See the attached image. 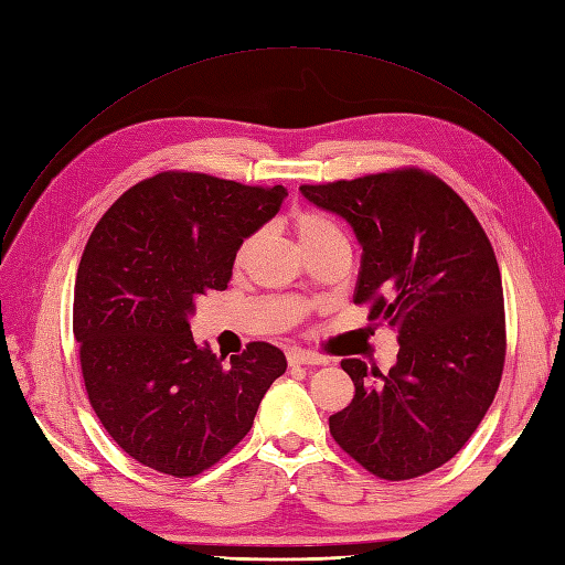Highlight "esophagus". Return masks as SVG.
I'll return each instance as SVG.
<instances>
[{
    "mask_svg": "<svg viewBox=\"0 0 565 565\" xmlns=\"http://www.w3.org/2000/svg\"><path fill=\"white\" fill-rule=\"evenodd\" d=\"M287 363L289 365H326L328 359L307 352V349H292V352L287 354Z\"/></svg>",
    "mask_w": 565,
    "mask_h": 565,
    "instance_id": "34e87169",
    "label": "esophagus"
}]
</instances>
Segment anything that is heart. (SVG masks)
Wrapping results in <instances>:
<instances>
[{
    "instance_id": "b5f03b06",
    "label": "heart",
    "mask_w": 565,
    "mask_h": 565,
    "mask_svg": "<svg viewBox=\"0 0 565 565\" xmlns=\"http://www.w3.org/2000/svg\"><path fill=\"white\" fill-rule=\"evenodd\" d=\"M295 231L299 237V245L303 249L311 245H318V242H323V239H330V237H344L338 223L330 221L328 216H323V213H318V211H297L295 213ZM252 247H254V237L242 242L237 254H235L237 266L247 262Z\"/></svg>"
}]
</instances>
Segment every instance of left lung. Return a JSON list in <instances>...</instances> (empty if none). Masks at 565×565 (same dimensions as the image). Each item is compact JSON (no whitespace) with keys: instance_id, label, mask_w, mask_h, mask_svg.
Returning <instances> with one entry per match:
<instances>
[{"instance_id":"8db88e82","label":"left lung","mask_w":565,"mask_h":565,"mask_svg":"<svg viewBox=\"0 0 565 565\" xmlns=\"http://www.w3.org/2000/svg\"><path fill=\"white\" fill-rule=\"evenodd\" d=\"M299 190L354 227V301L399 332L390 373L342 361L356 392L330 416V435L377 478L425 476L461 451L499 390L507 318L494 249L476 213L428 171Z\"/></svg>"}]
</instances>
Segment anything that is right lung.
<instances>
[{"mask_svg":"<svg viewBox=\"0 0 565 565\" xmlns=\"http://www.w3.org/2000/svg\"><path fill=\"white\" fill-rule=\"evenodd\" d=\"M285 196L166 171L120 194L89 235L73 297L87 399L142 466L192 478L218 463L285 373L278 347L249 342L225 363L190 330L194 299L227 287L239 245Z\"/></svg>","mask_w":565,"mask_h":565,"instance_id":"right-lung-1","label":"right lung"}]
</instances>
